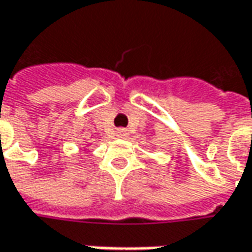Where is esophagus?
Returning <instances> with one entry per match:
<instances>
[{
	"label": "esophagus",
	"mask_w": 252,
	"mask_h": 252,
	"mask_svg": "<svg viewBox=\"0 0 252 252\" xmlns=\"http://www.w3.org/2000/svg\"><path fill=\"white\" fill-rule=\"evenodd\" d=\"M116 136H118V137H127V136H129V131H127V130L126 129H122V127H121V129H118L116 130Z\"/></svg>",
	"instance_id": "esophagus-1"
}]
</instances>
